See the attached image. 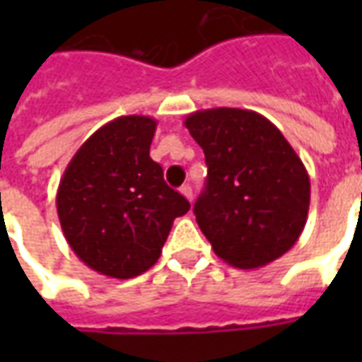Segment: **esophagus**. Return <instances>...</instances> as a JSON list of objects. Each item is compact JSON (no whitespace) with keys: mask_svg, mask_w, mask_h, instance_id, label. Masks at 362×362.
I'll return each mask as SVG.
<instances>
[{"mask_svg":"<svg viewBox=\"0 0 362 362\" xmlns=\"http://www.w3.org/2000/svg\"><path fill=\"white\" fill-rule=\"evenodd\" d=\"M180 194L184 197H186V199H189V202H192V197H194V192H192V186H189V184H186V186H182Z\"/></svg>","mask_w":362,"mask_h":362,"instance_id":"34e87169","label":"esophagus"}]
</instances>
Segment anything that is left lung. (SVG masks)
<instances>
[{"instance_id":"obj_1","label":"left lung","mask_w":362,"mask_h":362,"mask_svg":"<svg viewBox=\"0 0 362 362\" xmlns=\"http://www.w3.org/2000/svg\"><path fill=\"white\" fill-rule=\"evenodd\" d=\"M207 163L196 221L221 259L256 269L281 258L304 230L310 178L277 126L254 110L207 108L184 119Z\"/></svg>"}]
</instances>
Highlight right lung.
<instances>
[{
  "mask_svg": "<svg viewBox=\"0 0 362 362\" xmlns=\"http://www.w3.org/2000/svg\"><path fill=\"white\" fill-rule=\"evenodd\" d=\"M157 119L119 116L98 127L64 170L56 207L64 236L85 266L132 279L157 264L189 204L149 157Z\"/></svg>",
  "mask_w": 362,
  "mask_h": 362,
  "instance_id": "1",
  "label": "right lung"
}]
</instances>
